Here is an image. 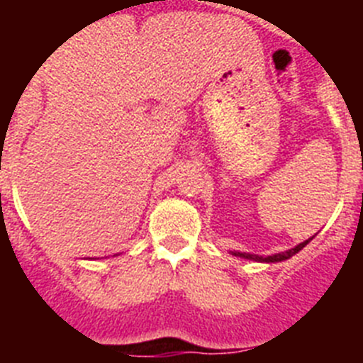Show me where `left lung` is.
Listing matches in <instances>:
<instances>
[{
  "mask_svg": "<svg viewBox=\"0 0 363 363\" xmlns=\"http://www.w3.org/2000/svg\"><path fill=\"white\" fill-rule=\"evenodd\" d=\"M314 238V236H313ZM313 238L306 240V242H301L298 243L294 249H289V251H285V252H278V255H272V256H258V255H249V252H238V251H234L233 255L234 256H240V258H247V259H255V262H267V264H277V262H284V259H289L291 256H294L296 252H300L303 247L307 245V243L311 242Z\"/></svg>",
  "mask_w": 363,
  "mask_h": 363,
  "instance_id": "8db88e82",
  "label": "left lung"
}]
</instances>
